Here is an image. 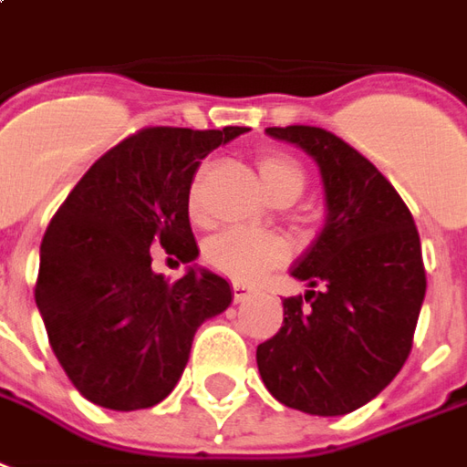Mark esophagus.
<instances>
[{
	"mask_svg": "<svg viewBox=\"0 0 467 467\" xmlns=\"http://www.w3.org/2000/svg\"><path fill=\"white\" fill-rule=\"evenodd\" d=\"M231 294H234V302H246L251 294H254V286L244 284V281H234L231 284Z\"/></svg>",
	"mask_w": 467,
	"mask_h": 467,
	"instance_id": "obj_1",
	"label": "esophagus"
}]
</instances>
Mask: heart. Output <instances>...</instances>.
<instances>
[{
	"label": "heart",
	"mask_w": 467,
	"mask_h": 467,
	"mask_svg": "<svg viewBox=\"0 0 467 467\" xmlns=\"http://www.w3.org/2000/svg\"><path fill=\"white\" fill-rule=\"evenodd\" d=\"M261 181L276 201H294L306 186L304 168L294 158L281 153H261L256 158ZM191 216H201V183L198 178L188 191ZM289 256V244L269 231L228 228L211 236L203 246V259L213 271L236 281H256L266 271L276 269Z\"/></svg>",
	"instance_id": "1"
}]
</instances>
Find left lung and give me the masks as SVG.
I'll use <instances>...</instances> for the list:
<instances>
[{"label":"left lung","instance_id":"left-lung-1","mask_svg":"<svg viewBox=\"0 0 467 467\" xmlns=\"http://www.w3.org/2000/svg\"><path fill=\"white\" fill-rule=\"evenodd\" d=\"M266 133L314 155L327 223L292 274L312 289L284 299V322L256 347L261 379L286 408L347 415L398 375L425 299L415 221L395 186L365 155L324 128Z\"/></svg>","mask_w":467,"mask_h":467}]
</instances>
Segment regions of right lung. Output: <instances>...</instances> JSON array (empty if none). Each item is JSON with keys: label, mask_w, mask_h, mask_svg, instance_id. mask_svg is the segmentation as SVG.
I'll return each mask as SVG.
<instances>
[{"label": "right lung", "mask_w": 467, "mask_h": 467, "mask_svg": "<svg viewBox=\"0 0 467 467\" xmlns=\"http://www.w3.org/2000/svg\"><path fill=\"white\" fill-rule=\"evenodd\" d=\"M246 130L143 128L98 158L49 221L35 302L82 398L120 412L158 405L183 375L198 327L231 304L228 281L213 271L191 266L171 284L150 264L155 246L196 259L193 175Z\"/></svg>", "instance_id": "1"}]
</instances>
